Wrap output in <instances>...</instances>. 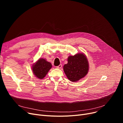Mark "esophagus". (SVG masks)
I'll list each match as a JSON object with an SVG mask.
<instances>
[{
  "instance_id": "esophagus-1",
  "label": "esophagus",
  "mask_w": 123,
  "mask_h": 123,
  "mask_svg": "<svg viewBox=\"0 0 123 123\" xmlns=\"http://www.w3.org/2000/svg\"><path fill=\"white\" fill-rule=\"evenodd\" d=\"M62 64H60V65H59V66H57V67H56V68H58V69H60V68H62Z\"/></svg>"
}]
</instances>
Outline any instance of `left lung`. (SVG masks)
<instances>
[{
	"mask_svg": "<svg viewBox=\"0 0 123 123\" xmlns=\"http://www.w3.org/2000/svg\"><path fill=\"white\" fill-rule=\"evenodd\" d=\"M63 70L69 80L78 81L88 72L89 63L86 56L83 53L69 56L68 63L64 65Z\"/></svg>",
	"mask_w": 123,
	"mask_h": 123,
	"instance_id": "8db88e82",
	"label": "left lung"
}]
</instances>
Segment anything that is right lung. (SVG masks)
<instances>
[{"label":"right lung","mask_w":123,"mask_h":123,"mask_svg":"<svg viewBox=\"0 0 123 123\" xmlns=\"http://www.w3.org/2000/svg\"><path fill=\"white\" fill-rule=\"evenodd\" d=\"M51 64L43 58L39 59L32 67V71L38 78L42 79L51 68Z\"/></svg>","instance_id":"1"}]
</instances>
